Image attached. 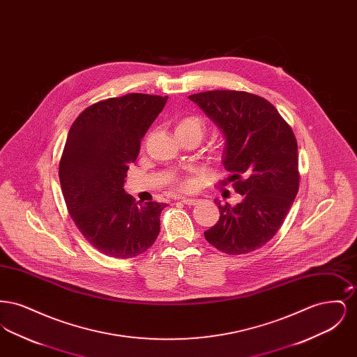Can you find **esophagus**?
I'll return each instance as SVG.
<instances>
[{
	"mask_svg": "<svg viewBox=\"0 0 357 357\" xmlns=\"http://www.w3.org/2000/svg\"><path fill=\"white\" fill-rule=\"evenodd\" d=\"M181 202H183L185 204H190V206H194V204L199 202V199L198 198H192V197H185V198H181Z\"/></svg>",
	"mask_w": 357,
	"mask_h": 357,
	"instance_id": "1",
	"label": "esophagus"
}]
</instances>
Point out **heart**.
<instances>
[{
    "label": "heart",
    "mask_w": 357,
    "mask_h": 357,
    "mask_svg": "<svg viewBox=\"0 0 357 357\" xmlns=\"http://www.w3.org/2000/svg\"><path fill=\"white\" fill-rule=\"evenodd\" d=\"M182 132V131H197L199 135L204 134V124L198 118H185L181 120L175 128V132ZM182 187H188V182H183Z\"/></svg>",
    "instance_id": "obj_1"
}]
</instances>
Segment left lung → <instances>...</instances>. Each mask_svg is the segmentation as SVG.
Wrapping results in <instances>:
<instances>
[{"mask_svg": "<svg viewBox=\"0 0 357 357\" xmlns=\"http://www.w3.org/2000/svg\"><path fill=\"white\" fill-rule=\"evenodd\" d=\"M225 135L223 166L242 201L215 204L220 221L204 238L226 255L262 248L280 230L300 185L297 140L266 99L243 91H207L188 96Z\"/></svg>", "mask_w": 357, "mask_h": 357, "instance_id": "1", "label": "left lung"}]
</instances>
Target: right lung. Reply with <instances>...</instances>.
Segmentation results:
<instances>
[{
  "mask_svg": "<svg viewBox=\"0 0 357 357\" xmlns=\"http://www.w3.org/2000/svg\"><path fill=\"white\" fill-rule=\"evenodd\" d=\"M167 96L128 93L95 102L73 121L60 159L64 201L85 239L102 255L132 258L153 246L166 204L135 202L124 191L140 140Z\"/></svg>",
  "mask_w": 357,
  "mask_h": 357,
  "instance_id": "1",
  "label": "right lung"
}]
</instances>
